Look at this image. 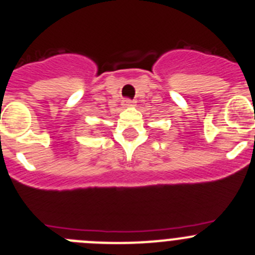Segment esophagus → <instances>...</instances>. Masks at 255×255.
Masks as SVG:
<instances>
[{
  "mask_svg": "<svg viewBox=\"0 0 255 255\" xmlns=\"http://www.w3.org/2000/svg\"><path fill=\"white\" fill-rule=\"evenodd\" d=\"M133 106H134V102H133V101H130V100H123V102H122V107L123 108H128V107H133Z\"/></svg>",
  "mask_w": 255,
  "mask_h": 255,
  "instance_id": "1",
  "label": "esophagus"
}]
</instances>
